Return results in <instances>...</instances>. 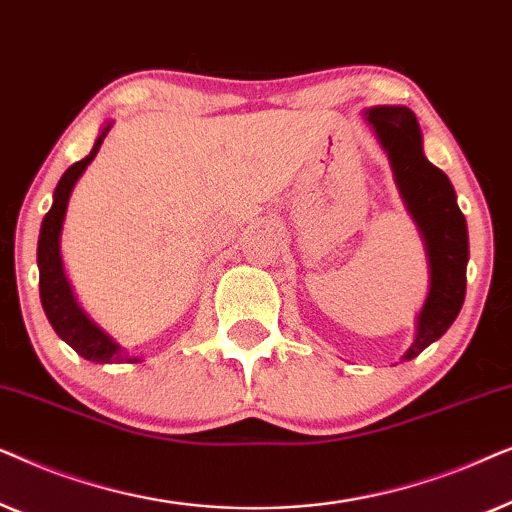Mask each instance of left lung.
<instances>
[{"mask_svg": "<svg viewBox=\"0 0 512 512\" xmlns=\"http://www.w3.org/2000/svg\"><path fill=\"white\" fill-rule=\"evenodd\" d=\"M382 149L387 151L401 198L426 244L431 289L417 317V335L403 361L415 359L454 324L466 298L468 230L457 193L443 170L429 163L422 132L408 107H373L366 111Z\"/></svg>", "mask_w": 512, "mask_h": 512, "instance_id": "left-lung-1", "label": "left lung"}]
</instances>
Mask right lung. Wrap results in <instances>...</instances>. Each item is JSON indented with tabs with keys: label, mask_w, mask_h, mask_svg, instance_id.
Listing matches in <instances>:
<instances>
[{
	"label": "right lung",
	"mask_w": 512,
	"mask_h": 512,
	"mask_svg": "<svg viewBox=\"0 0 512 512\" xmlns=\"http://www.w3.org/2000/svg\"><path fill=\"white\" fill-rule=\"evenodd\" d=\"M111 123L102 128L97 135L93 149L79 163L67 167V172L62 174L58 186L53 193V205L48 209V214L41 221V233H39V247H37V265H39V296L41 305L48 321H51L53 331L74 349L76 354L83 359L95 361V363H137V356H128L123 352V347L109 338L100 326H95L88 319V314L81 310L76 303L72 286H69L65 277V268H62V256H60V233H62V221L67 214V202L69 195L74 191V184L79 177L86 172V167L93 163V158L100 151V146L107 137Z\"/></svg>",
	"instance_id": "add662e5"
}]
</instances>
